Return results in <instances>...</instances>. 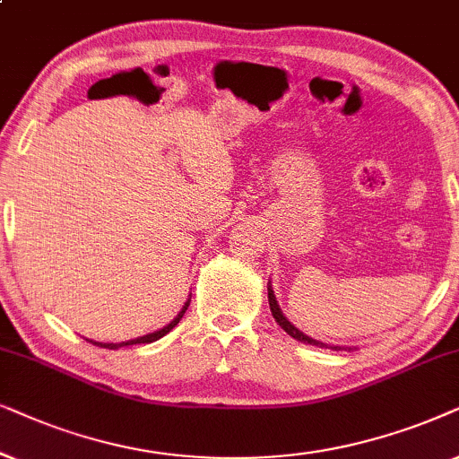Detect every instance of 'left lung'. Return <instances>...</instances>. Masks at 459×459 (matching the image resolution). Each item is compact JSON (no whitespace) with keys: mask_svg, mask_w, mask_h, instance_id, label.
<instances>
[{"mask_svg":"<svg viewBox=\"0 0 459 459\" xmlns=\"http://www.w3.org/2000/svg\"><path fill=\"white\" fill-rule=\"evenodd\" d=\"M266 287H268V304H271V313H273V316H274V321H277V325H281V329H285V332L290 333L293 340L304 342V344L319 346V348H333V351H340V346L325 344V342H319V340L310 338V335H307L304 332H300V329H298L296 325H291L290 319H287V316L283 315V310H281L279 302H277V298H274V291H273V283H271V281H268V285H266ZM348 351H351V348H348Z\"/></svg>","mask_w":459,"mask_h":459,"instance_id":"left-lung-1","label":"left lung"}]
</instances>
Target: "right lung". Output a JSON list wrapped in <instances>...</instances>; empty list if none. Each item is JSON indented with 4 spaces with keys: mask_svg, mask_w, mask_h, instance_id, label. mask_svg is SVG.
Wrapping results in <instances>:
<instances>
[{
    "mask_svg": "<svg viewBox=\"0 0 459 459\" xmlns=\"http://www.w3.org/2000/svg\"><path fill=\"white\" fill-rule=\"evenodd\" d=\"M188 302L191 300H186L185 302V307H182V310L178 315L174 316V321H169L166 327H161V329H157V332H152V333H146V335H140V338H134V340H127V342H94V340H90L91 344H96V346H100V348H108V351H117V348H124V346H132V344H151V342H157L159 338H163V335L166 333H169L172 332V329L178 325L180 323V319L182 316H185V313H186V308H188Z\"/></svg>",
    "mask_w": 459,
    "mask_h": 459,
    "instance_id": "right-lung-1",
    "label": "right lung"
}]
</instances>
